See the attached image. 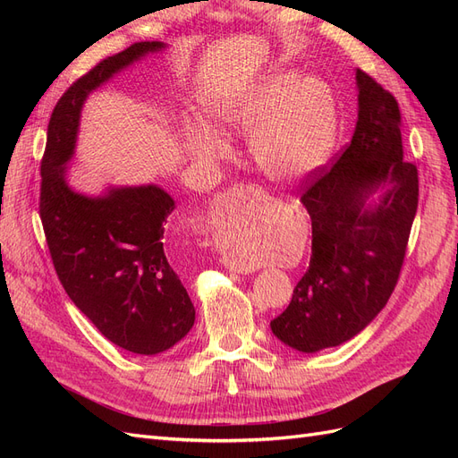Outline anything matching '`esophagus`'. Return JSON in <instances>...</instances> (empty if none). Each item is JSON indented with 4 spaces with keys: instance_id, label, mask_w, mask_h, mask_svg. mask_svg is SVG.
<instances>
[{
    "instance_id": "34e87169",
    "label": "esophagus",
    "mask_w": 458,
    "mask_h": 458,
    "mask_svg": "<svg viewBox=\"0 0 458 458\" xmlns=\"http://www.w3.org/2000/svg\"><path fill=\"white\" fill-rule=\"evenodd\" d=\"M250 197H263V199H266L267 195H266V191H263L258 185H242L241 183V185L231 187L229 191L224 192V195H221V204L231 206L234 202H242L244 199H250ZM229 267L234 269V271H239V273L250 271V267H248V266H242V263L233 261V259H229Z\"/></svg>"
}]
</instances>
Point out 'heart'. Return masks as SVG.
<instances>
[{
	"label": "heart",
	"instance_id": "1",
	"mask_svg": "<svg viewBox=\"0 0 458 458\" xmlns=\"http://www.w3.org/2000/svg\"><path fill=\"white\" fill-rule=\"evenodd\" d=\"M214 118L224 130L252 133L258 168L284 182L308 174L325 158L335 131V101L321 81L283 74L237 103L219 105ZM187 148L197 158H221L227 143L216 131L197 128L187 137ZM231 246L237 248V242Z\"/></svg>",
	"mask_w": 458,
	"mask_h": 458
}]
</instances>
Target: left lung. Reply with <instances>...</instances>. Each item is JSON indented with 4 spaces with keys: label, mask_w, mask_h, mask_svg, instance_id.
Wrapping results in <instances>:
<instances>
[{
    "label": "left lung",
    "mask_w": 458,
    "mask_h": 458,
    "mask_svg": "<svg viewBox=\"0 0 458 458\" xmlns=\"http://www.w3.org/2000/svg\"><path fill=\"white\" fill-rule=\"evenodd\" d=\"M359 118L336 162L300 185L311 217V259L288 308L271 321L290 348L315 353L359 335L399 281L419 208V170L403 160L395 97L357 68ZM382 186L383 200L366 208Z\"/></svg>",
    "instance_id": "left-lung-1"
}]
</instances>
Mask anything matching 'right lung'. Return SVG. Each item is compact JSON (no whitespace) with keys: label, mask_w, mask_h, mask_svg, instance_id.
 I'll return each instance as SVG.
<instances>
[{"label":"right lung","mask_w":458,"mask_h":458,"mask_svg":"<svg viewBox=\"0 0 458 458\" xmlns=\"http://www.w3.org/2000/svg\"><path fill=\"white\" fill-rule=\"evenodd\" d=\"M162 41H137L97 63L55 105L41 158L39 217L68 298L118 348L155 355L195 325V308L164 246L174 199L157 185L89 199L66 185L86 97Z\"/></svg>","instance_id":"right-lung-1"}]
</instances>
